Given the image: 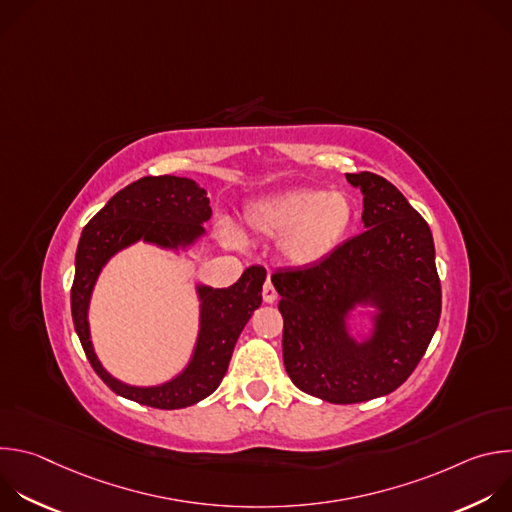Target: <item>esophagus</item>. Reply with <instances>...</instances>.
I'll return each mask as SVG.
<instances>
[{"instance_id":"obj_1","label":"esophagus","mask_w":512,"mask_h":512,"mask_svg":"<svg viewBox=\"0 0 512 512\" xmlns=\"http://www.w3.org/2000/svg\"><path fill=\"white\" fill-rule=\"evenodd\" d=\"M275 300H277V291H275L271 279H267L265 285H263V302H265V304H273Z\"/></svg>"}]
</instances>
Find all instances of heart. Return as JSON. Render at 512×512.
<instances>
[{
	"label": "heart",
	"instance_id": "1",
	"mask_svg": "<svg viewBox=\"0 0 512 512\" xmlns=\"http://www.w3.org/2000/svg\"><path fill=\"white\" fill-rule=\"evenodd\" d=\"M354 216V204L344 192L294 188L253 202L245 223L257 237H281V259L291 267L306 269L328 261L342 247Z\"/></svg>",
	"mask_w": 512,
	"mask_h": 512
}]
</instances>
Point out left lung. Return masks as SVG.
Here are the masks:
<instances>
[{
	"label": "left lung",
	"instance_id": "8db88e82",
	"mask_svg": "<svg viewBox=\"0 0 512 512\" xmlns=\"http://www.w3.org/2000/svg\"><path fill=\"white\" fill-rule=\"evenodd\" d=\"M362 192L360 235L316 267L277 269L283 364L300 391L336 405L401 387L425 354L442 314L433 237L423 216L383 176L346 174ZM378 308L376 330L356 343L345 316Z\"/></svg>",
	"mask_w": 512,
	"mask_h": 512
}]
</instances>
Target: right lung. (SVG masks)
Returning a JSON list of instances; mask_svg holds the SVG:
<instances>
[{"label":"right lung","mask_w":512,"mask_h":512,"mask_svg":"<svg viewBox=\"0 0 512 512\" xmlns=\"http://www.w3.org/2000/svg\"><path fill=\"white\" fill-rule=\"evenodd\" d=\"M210 214L206 190L194 180L145 176L119 190L83 229L70 289L72 322L91 367L113 393L156 409H182L202 401L221 385L239 334L261 306L267 271L259 265L247 267L241 279L225 289L198 285L200 332L192 360L176 379L158 387H133L111 377L93 350L87 320L95 281L117 251L135 241L184 249L204 235L202 223Z\"/></svg>","instance_id":"right-lung-1"}]
</instances>
